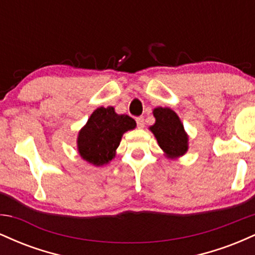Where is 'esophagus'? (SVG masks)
<instances>
[{"label": "esophagus", "instance_id": "esophagus-1", "mask_svg": "<svg viewBox=\"0 0 255 255\" xmlns=\"http://www.w3.org/2000/svg\"><path fill=\"white\" fill-rule=\"evenodd\" d=\"M136 126L139 128H144L145 127V120H144V118H142V116H140V118H136Z\"/></svg>", "mask_w": 255, "mask_h": 255}]
</instances>
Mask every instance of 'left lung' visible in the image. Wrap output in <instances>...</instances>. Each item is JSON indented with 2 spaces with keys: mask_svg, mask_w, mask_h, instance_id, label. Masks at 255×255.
<instances>
[{
  "mask_svg": "<svg viewBox=\"0 0 255 255\" xmlns=\"http://www.w3.org/2000/svg\"><path fill=\"white\" fill-rule=\"evenodd\" d=\"M153 116L156 124L150 129L157 137L160 148L170 157H180L186 153L188 136L176 113L169 108H157L153 110Z\"/></svg>",
  "mask_w": 255,
  "mask_h": 255,
  "instance_id": "8db88e82",
  "label": "left lung"
}]
</instances>
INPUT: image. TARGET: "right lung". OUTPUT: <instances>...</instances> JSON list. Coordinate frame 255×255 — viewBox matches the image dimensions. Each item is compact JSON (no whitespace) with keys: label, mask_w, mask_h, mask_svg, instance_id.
Wrapping results in <instances>:
<instances>
[{"label":"right lung","mask_w":255,"mask_h":255,"mask_svg":"<svg viewBox=\"0 0 255 255\" xmlns=\"http://www.w3.org/2000/svg\"><path fill=\"white\" fill-rule=\"evenodd\" d=\"M135 125L128 115H118L113 107L98 108L79 131V153L95 165L107 164L115 156L122 134L135 128Z\"/></svg>","instance_id":"1"}]
</instances>
